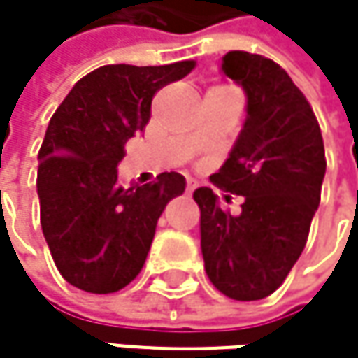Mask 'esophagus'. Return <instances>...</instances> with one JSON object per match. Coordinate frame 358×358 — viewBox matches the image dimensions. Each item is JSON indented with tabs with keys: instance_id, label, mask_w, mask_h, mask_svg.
<instances>
[{
	"instance_id": "34e87169",
	"label": "esophagus",
	"mask_w": 358,
	"mask_h": 358,
	"mask_svg": "<svg viewBox=\"0 0 358 358\" xmlns=\"http://www.w3.org/2000/svg\"><path fill=\"white\" fill-rule=\"evenodd\" d=\"M194 188H196V184H194V182H192V180H188V182H186V192H188V194H190V192H192V190H194Z\"/></svg>"
}]
</instances>
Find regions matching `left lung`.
Segmentation results:
<instances>
[{
	"label": "left lung",
	"mask_w": 358,
	"mask_h": 358,
	"mask_svg": "<svg viewBox=\"0 0 358 358\" xmlns=\"http://www.w3.org/2000/svg\"><path fill=\"white\" fill-rule=\"evenodd\" d=\"M222 72L245 89L247 122L230 157L209 180L245 203L232 215L211 188L194 190L201 250L222 294L259 301L282 286L307 245L322 199L325 151L313 109L280 64L228 51Z\"/></svg>",
	"instance_id": "obj_1"
}]
</instances>
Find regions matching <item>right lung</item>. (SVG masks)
<instances>
[{"mask_svg": "<svg viewBox=\"0 0 358 358\" xmlns=\"http://www.w3.org/2000/svg\"><path fill=\"white\" fill-rule=\"evenodd\" d=\"M194 59L168 66H101L83 76L49 120L38 149L41 228L62 278L111 294L143 269L157 220L184 192L178 172L124 188V145L143 132L159 89L184 78Z\"/></svg>", "mask_w": 358, "mask_h": 358, "instance_id": "add662e5", "label": "right lung"}]
</instances>
